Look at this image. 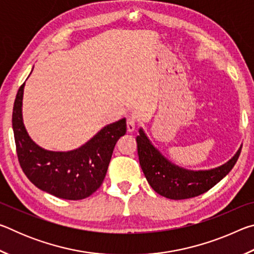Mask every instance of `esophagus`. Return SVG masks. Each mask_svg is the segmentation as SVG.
<instances>
[{"mask_svg":"<svg viewBox=\"0 0 254 254\" xmlns=\"http://www.w3.org/2000/svg\"><path fill=\"white\" fill-rule=\"evenodd\" d=\"M135 127H136V118H135V115H133V114L127 115V131L128 132L134 131Z\"/></svg>","mask_w":254,"mask_h":254,"instance_id":"esophagus-1","label":"esophagus"}]
</instances>
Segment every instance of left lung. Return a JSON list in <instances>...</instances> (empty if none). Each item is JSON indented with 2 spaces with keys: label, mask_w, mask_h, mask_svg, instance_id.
Masks as SVG:
<instances>
[{
  "label": "left lung",
  "mask_w": 254,
  "mask_h": 254,
  "mask_svg": "<svg viewBox=\"0 0 254 254\" xmlns=\"http://www.w3.org/2000/svg\"><path fill=\"white\" fill-rule=\"evenodd\" d=\"M136 136L140 166L150 186L159 195L169 199H187L204 194L225 177L240 157L235 156L221 167L210 170H187L171 163L150 142L142 128Z\"/></svg>",
  "instance_id": "left-lung-1"
}]
</instances>
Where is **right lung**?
<instances>
[{
    "instance_id": "obj_1",
    "label": "right lung",
    "mask_w": 254,
    "mask_h": 254,
    "mask_svg": "<svg viewBox=\"0 0 254 254\" xmlns=\"http://www.w3.org/2000/svg\"><path fill=\"white\" fill-rule=\"evenodd\" d=\"M24 83L16 94L12 127L16 153L24 175L34 186L56 197L84 199L101 187L115 144L127 132L126 119L109 124L80 148L54 152L30 139L22 121Z\"/></svg>"
}]
</instances>
